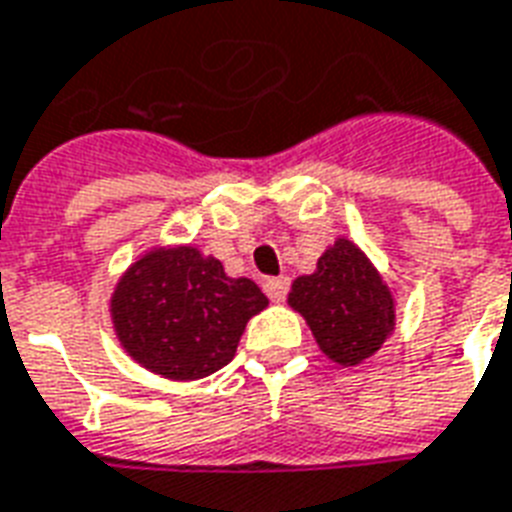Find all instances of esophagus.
I'll use <instances>...</instances> for the list:
<instances>
[{"mask_svg": "<svg viewBox=\"0 0 512 512\" xmlns=\"http://www.w3.org/2000/svg\"><path fill=\"white\" fill-rule=\"evenodd\" d=\"M264 291H267V297H270L275 305H280L288 294V278H267L264 280Z\"/></svg>", "mask_w": 512, "mask_h": 512, "instance_id": "obj_1", "label": "esophagus"}]
</instances>
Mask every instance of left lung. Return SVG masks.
I'll list each match as a JSON object with an SVG mask.
<instances>
[{
    "label": "left lung",
    "instance_id": "8db88e82",
    "mask_svg": "<svg viewBox=\"0 0 512 512\" xmlns=\"http://www.w3.org/2000/svg\"><path fill=\"white\" fill-rule=\"evenodd\" d=\"M288 307L305 318L326 359L359 367L397 329L399 294L351 237H334L310 275L288 291Z\"/></svg>",
    "mask_w": 512,
    "mask_h": 512
}]
</instances>
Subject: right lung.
<instances>
[{"mask_svg": "<svg viewBox=\"0 0 512 512\" xmlns=\"http://www.w3.org/2000/svg\"><path fill=\"white\" fill-rule=\"evenodd\" d=\"M267 305L251 278H229L197 245H153L121 272L110 321L140 367L188 383L226 367L248 321Z\"/></svg>", "mask_w": 512, "mask_h": 512, "instance_id": "obj_1", "label": "right lung"}]
</instances>
